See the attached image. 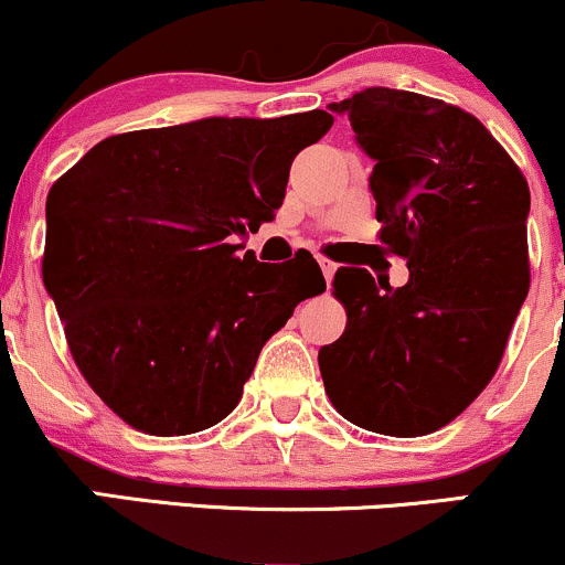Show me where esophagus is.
Returning a JSON list of instances; mask_svg holds the SVG:
<instances>
[{"label": "esophagus", "mask_w": 565, "mask_h": 565, "mask_svg": "<svg viewBox=\"0 0 565 565\" xmlns=\"http://www.w3.org/2000/svg\"><path fill=\"white\" fill-rule=\"evenodd\" d=\"M319 265H321V270H323V278H327V284H332L337 265L332 260H327V257H319Z\"/></svg>", "instance_id": "esophagus-1"}]
</instances>
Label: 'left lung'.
<instances>
[{
    "instance_id": "8db88e82",
    "label": "left lung",
    "mask_w": 565,
    "mask_h": 565,
    "mask_svg": "<svg viewBox=\"0 0 565 565\" xmlns=\"http://www.w3.org/2000/svg\"><path fill=\"white\" fill-rule=\"evenodd\" d=\"M332 111L374 159L380 242L406 257L408 281L337 270L348 327L319 350L323 387L364 430L425 436L462 414L502 361L529 295V183L476 116L436 97L369 87Z\"/></svg>"
}]
</instances>
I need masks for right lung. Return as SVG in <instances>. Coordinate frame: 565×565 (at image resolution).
<instances>
[{
	"instance_id": "obj_1",
	"label": "right lung",
	"mask_w": 565,
	"mask_h": 565,
	"mask_svg": "<svg viewBox=\"0 0 565 565\" xmlns=\"http://www.w3.org/2000/svg\"><path fill=\"white\" fill-rule=\"evenodd\" d=\"M332 121L316 108L114 135L50 188L44 287L84 380L135 430L228 417L265 342L327 289L310 252L268 265L233 242L276 217L291 161Z\"/></svg>"
}]
</instances>
